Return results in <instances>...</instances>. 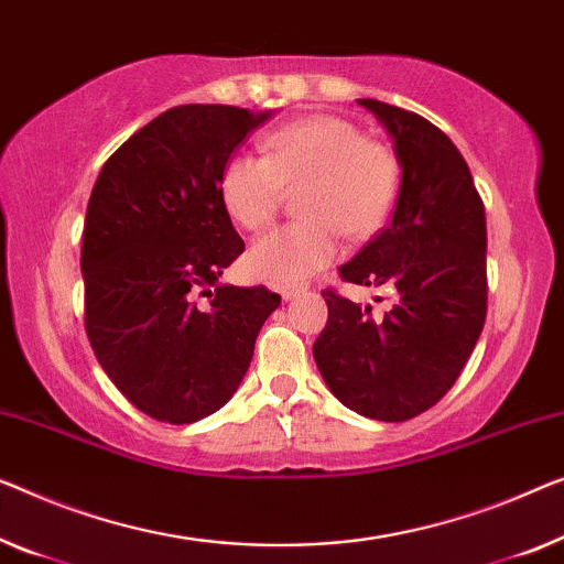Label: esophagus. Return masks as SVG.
<instances>
[{"mask_svg": "<svg viewBox=\"0 0 564 564\" xmlns=\"http://www.w3.org/2000/svg\"><path fill=\"white\" fill-rule=\"evenodd\" d=\"M279 293L285 301H291V299H296L299 293H304V285H279Z\"/></svg>", "mask_w": 564, "mask_h": 564, "instance_id": "esophagus-1", "label": "esophagus"}]
</instances>
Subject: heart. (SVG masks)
Returning <instances> with one entry per match:
<instances>
[{"mask_svg":"<svg viewBox=\"0 0 564 564\" xmlns=\"http://www.w3.org/2000/svg\"><path fill=\"white\" fill-rule=\"evenodd\" d=\"M263 156L235 154L220 174V197L240 228L273 223L283 189H299L301 223L285 225L248 250V271L291 285L336 260L339 232L365 240L388 220L400 192V159L382 141L365 139L339 116H306L268 133Z\"/></svg>","mask_w":564,"mask_h":564,"instance_id":"1","label":"heart"}]
</instances>
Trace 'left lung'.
Here are the masks:
<instances>
[{
  "instance_id": "1",
  "label": "left lung",
  "mask_w": 564,
  "mask_h": 564,
  "mask_svg": "<svg viewBox=\"0 0 564 564\" xmlns=\"http://www.w3.org/2000/svg\"><path fill=\"white\" fill-rule=\"evenodd\" d=\"M394 141L400 195L392 223L339 268L347 283L392 289L382 316L326 289L329 322L314 359L355 413L402 423L458 380L486 322V213L456 144L423 116L359 98Z\"/></svg>"
}]
</instances>
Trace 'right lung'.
I'll list each match as a JSON object with an SVG mask.
<instances>
[{"label":"right lung","instance_id":"right-lung-1","mask_svg":"<svg viewBox=\"0 0 564 564\" xmlns=\"http://www.w3.org/2000/svg\"><path fill=\"white\" fill-rule=\"evenodd\" d=\"M268 119L238 106L170 108L113 151L90 192L80 250L90 347L123 398L162 423L220 410L281 304L265 285L220 283L246 250L220 197L223 166Z\"/></svg>","mask_w":564,"mask_h":564}]
</instances>
